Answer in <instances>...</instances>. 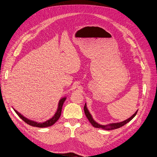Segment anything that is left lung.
Instances as JSON below:
<instances>
[{"instance_id": "1", "label": "left lung", "mask_w": 157, "mask_h": 157, "mask_svg": "<svg viewBox=\"0 0 157 157\" xmlns=\"http://www.w3.org/2000/svg\"><path fill=\"white\" fill-rule=\"evenodd\" d=\"M138 111V110H137ZM137 111L130 118H129L128 119L123 121L122 122H120V123H111V124H109V125H100V124H98V123L97 122H95L91 114H90L87 108H86V105L85 104V106H84V111H85V115L86 117H87L88 120H89V121L90 122V123L95 128H103V129H105V130H114V129H117V128H118L122 126H123L124 125H125L126 123H127L128 122H129L131 120H132L134 117L136 115L137 113Z\"/></svg>"}]
</instances>
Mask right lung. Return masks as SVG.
Listing matches in <instances>:
<instances>
[{"mask_svg": "<svg viewBox=\"0 0 157 157\" xmlns=\"http://www.w3.org/2000/svg\"><path fill=\"white\" fill-rule=\"evenodd\" d=\"M66 99L65 97L62 98V99L59 101V106H58V109L56 112V113L55 114V115L53 116V118H52L51 119H49V120L46 121V122L44 123H37L36 121H32L30 120H29L27 118H26L25 117H24L23 115H21L20 113H19L17 111L15 110L14 109V111L16 112V113L17 114L19 117H20L21 119H22L25 122L27 123V124H29V125H31L32 127H39V128H44V127H50L52 125H53L54 123L59 119L60 115H61V113H62V106L63 104V102H65Z\"/></svg>", "mask_w": 157, "mask_h": 157, "instance_id": "right-lung-1", "label": "right lung"}]
</instances>
